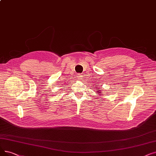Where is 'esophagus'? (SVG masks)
<instances>
[{"instance_id": "obj_1", "label": "esophagus", "mask_w": 156, "mask_h": 156, "mask_svg": "<svg viewBox=\"0 0 156 156\" xmlns=\"http://www.w3.org/2000/svg\"><path fill=\"white\" fill-rule=\"evenodd\" d=\"M77 79L78 80H82V76L81 75V74H77Z\"/></svg>"}]
</instances>
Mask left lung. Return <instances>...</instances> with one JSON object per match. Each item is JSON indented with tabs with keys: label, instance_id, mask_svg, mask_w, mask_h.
Returning a JSON list of instances; mask_svg holds the SVG:
<instances>
[{
	"label": "left lung",
	"instance_id": "1",
	"mask_svg": "<svg viewBox=\"0 0 156 156\" xmlns=\"http://www.w3.org/2000/svg\"><path fill=\"white\" fill-rule=\"evenodd\" d=\"M96 89H99V88H96ZM103 92H102V90H97V94H101V93H102Z\"/></svg>",
	"mask_w": 156,
	"mask_h": 156
}]
</instances>
